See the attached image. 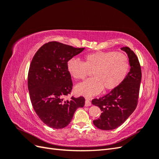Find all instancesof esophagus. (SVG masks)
<instances>
[{"instance_id": "obj_1", "label": "esophagus", "mask_w": 159, "mask_h": 159, "mask_svg": "<svg viewBox=\"0 0 159 159\" xmlns=\"http://www.w3.org/2000/svg\"><path fill=\"white\" fill-rule=\"evenodd\" d=\"M91 105V102L89 101V99H88V98H86L85 102V106L88 107V106H90Z\"/></svg>"}]
</instances>
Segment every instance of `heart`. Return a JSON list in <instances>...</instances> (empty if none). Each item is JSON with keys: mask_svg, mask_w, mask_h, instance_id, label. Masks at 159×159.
Segmentation results:
<instances>
[{"mask_svg": "<svg viewBox=\"0 0 159 159\" xmlns=\"http://www.w3.org/2000/svg\"><path fill=\"white\" fill-rule=\"evenodd\" d=\"M129 68L126 55L112 51L89 53L84 56L83 62L71 59L67 63L70 74L77 80H85L92 71L93 78L75 88L77 93L86 96L116 89L125 79Z\"/></svg>", "mask_w": 159, "mask_h": 159, "instance_id": "1", "label": "heart"}]
</instances>
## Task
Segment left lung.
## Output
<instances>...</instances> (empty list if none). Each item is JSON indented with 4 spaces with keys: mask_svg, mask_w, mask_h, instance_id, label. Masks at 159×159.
<instances>
[{
    "mask_svg": "<svg viewBox=\"0 0 159 159\" xmlns=\"http://www.w3.org/2000/svg\"><path fill=\"white\" fill-rule=\"evenodd\" d=\"M129 57L130 71L123 83L102 98H95L91 103L101 111L99 118L93 121L99 129L108 131L121 126L136 109L141 81V68L138 57L129 47H122Z\"/></svg>",
    "mask_w": 159,
    "mask_h": 159,
    "instance_id": "1",
    "label": "left lung"
}]
</instances>
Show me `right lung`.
<instances>
[{
    "label": "right lung",
    "mask_w": 159,
    "mask_h": 159,
    "mask_svg": "<svg viewBox=\"0 0 159 159\" xmlns=\"http://www.w3.org/2000/svg\"><path fill=\"white\" fill-rule=\"evenodd\" d=\"M84 48L52 41L34 56L28 71V88L32 107L42 121L53 129L68 125L76 109L83 107V96L70 99L73 84L67 63Z\"/></svg>",
    "instance_id": "1"
}]
</instances>
